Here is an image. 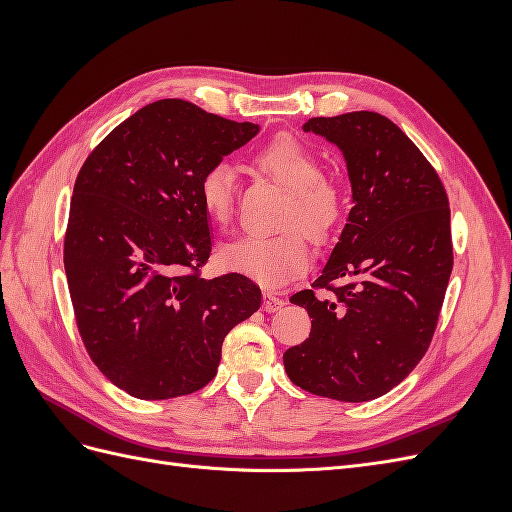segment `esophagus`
Listing matches in <instances>:
<instances>
[{
	"label": "esophagus",
	"instance_id": "34e87169",
	"mask_svg": "<svg viewBox=\"0 0 512 512\" xmlns=\"http://www.w3.org/2000/svg\"><path fill=\"white\" fill-rule=\"evenodd\" d=\"M284 307V299L282 297H277L275 292H265L262 294V309H265V312H277V309H282Z\"/></svg>",
	"mask_w": 512,
	"mask_h": 512
}]
</instances>
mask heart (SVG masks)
<instances>
[{
    "label": "heart",
    "instance_id": "1",
    "mask_svg": "<svg viewBox=\"0 0 512 512\" xmlns=\"http://www.w3.org/2000/svg\"><path fill=\"white\" fill-rule=\"evenodd\" d=\"M254 164L288 194L280 218L286 232L277 237H243L222 247V262L265 286H280L301 275L309 265L305 235L327 239L344 215V196L322 177L320 160L297 138L280 136L262 147ZM237 179L226 162L211 164L198 183V196L215 222H228L235 207Z\"/></svg>",
    "mask_w": 512,
    "mask_h": 512
}]
</instances>
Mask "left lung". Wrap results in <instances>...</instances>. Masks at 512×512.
<instances>
[{
    "label": "left lung",
    "instance_id": "obj_1",
    "mask_svg": "<svg viewBox=\"0 0 512 512\" xmlns=\"http://www.w3.org/2000/svg\"><path fill=\"white\" fill-rule=\"evenodd\" d=\"M303 130L344 153L354 207L312 284L328 294L290 297L312 331L284 352V367L303 391L359 404L389 393L431 344L453 271L451 209L436 170L391 119L356 111Z\"/></svg>",
    "mask_w": 512,
    "mask_h": 512
}]
</instances>
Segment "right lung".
Returning <instances> with one entry per match:
<instances>
[{
  "label": "right lung",
  "instance_id": "add662e5",
  "mask_svg": "<svg viewBox=\"0 0 512 512\" xmlns=\"http://www.w3.org/2000/svg\"><path fill=\"white\" fill-rule=\"evenodd\" d=\"M258 130L158 100L119 123L76 177L64 241L76 327L91 361L132 397L203 389L226 333L260 307L250 277L198 275L211 254L200 177Z\"/></svg>",
  "mask_w": 512,
  "mask_h": 512
}]
</instances>
